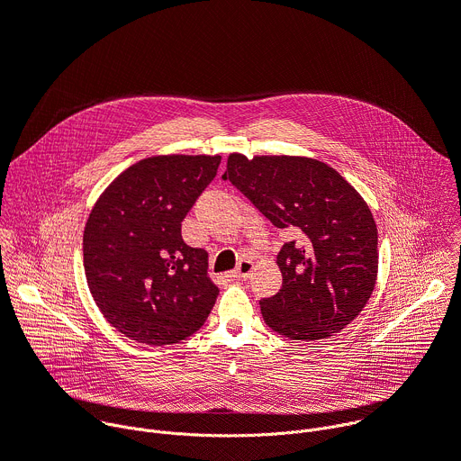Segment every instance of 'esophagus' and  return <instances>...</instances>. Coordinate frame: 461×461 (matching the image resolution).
Returning <instances> with one entry per match:
<instances>
[{"label":"esophagus","mask_w":461,"mask_h":461,"mask_svg":"<svg viewBox=\"0 0 461 461\" xmlns=\"http://www.w3.org/2000/svg\"><path fill=\"white\" fill-rule=\"evenodd\" d=\"M253 260H249V258H242V260H239V265H237V268L233 270V277H237V279H248L249 277V274L253 272Z\"/></svg>","instance_id":"obj_1"}]
</instances>
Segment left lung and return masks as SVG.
<instances>
[{
  "instance_id": "1",
  "label": "left lung",
  "mask_w": 461,
  "mask_h": 461,
  "mask_svg": "<svg viewBox=\"0 0 461 461\" xmlns=\"http://www.w3.org/2000/svg\"><path fill=\"white\" fill-rule=\"evenodd\" d=\"M222 178L295 237L277 255L283 288L260 299L265 322L295 341L341 332L377 279V228L363 196L334 167L306 157L231 153Z\"/></svg>"
}]
</instances>
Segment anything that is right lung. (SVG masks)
<instances>
[{
    "instance_id": "1",
    "label": "right lung",
    "mask_w": 461,
    "mask_h": 461,
    "mask_svg": "<svg viewBox=\"0 0 461 461\" xmlns=\"http://www.w3.org/2000/svg\"><path fill=\"white\" fill-rule=\"evenodd\" d=\"M221 157L158 155L122 171L100 194L84 231V268L93 299L120 334L162 347L194 334L219 288L208 253L180 228L215 178Z\"/></svg>"
}]
</instances>
